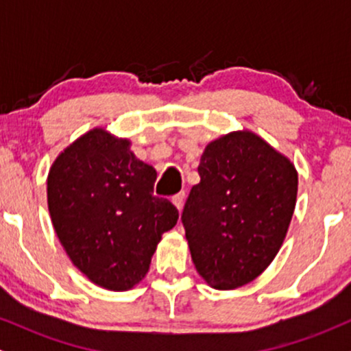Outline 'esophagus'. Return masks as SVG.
I'll return each instance as SVG.
<instances>
[{
  "mask_svg": "<svg viewBox=\"0 0 351 351\" xmlns=\"http://www.w3.org/2000/svg\"><path fill=\"white\" fill-rule=\"evenodd\" d=\"M184 196H186V195H184V191H180V193H176V195L173 196V198H171L173 204H175V206L178 208V209L183 208V203H184Z\"/></svg>",
  "mask_w": 351,
  "mask_h": 351,
  "instance_id": "esophagus-1",
  "label": "esophagus"
}]
</instances>
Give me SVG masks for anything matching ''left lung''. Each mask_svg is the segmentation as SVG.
Masks as SVG:
<instances>
[{
    "instance_id": "left-lung-1",
    "label": "left lung",
    "mask_w": 351,
    "mask_h": 351,
    "mask_svg": "<svg viewBox=\"0 0 351 351\" xmlns=\"http://www.w3.org/2000/svg\"><path fill=\"white\" fill-rule=\"evenodd\" d=\"M181 223L199 276L215 289L256 279L279 252L297 198V171L251 132L209 143Z\"/></svg>"
}]
</instances>
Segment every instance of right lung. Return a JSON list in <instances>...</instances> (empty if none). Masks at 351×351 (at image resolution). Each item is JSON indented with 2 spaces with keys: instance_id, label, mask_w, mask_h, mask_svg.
<instances>
[{
  "instance_id": "right-lung-1",
  "label": "right lung",
  "mask_w": 351,
  "mask_h": 351,
  "mask_svg": "<svg viewBox=\"0 0 351 351\" xmlns=\"http://www.w3.org/2000/svg\"><path fill=\"white\" fill-rule=\"evenodd\" d=\"M155 168L128 140L88 132L58 156L47 204L60 244L77 269L108 291L143 279L163 232L178 221L170 199L153 195Z\"/></svg>"
}]
</instances>
